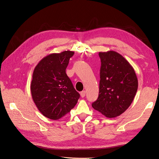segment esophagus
Listing matches in <instances>:
<instances>
[{
  "mask_svg": "<svg viewBox=\"0 0 159 159\" xmlns=\"http://www.w3.org/2000/svg\"><path fill=\"white\" fill-rule=\"evenodd\" d=\"M85 95H86V91L84 90V91H81V92H80V96H81V97H84Z\"/></svg>",
  "mask_w": 159,
  "mask_h": 159,
  "instance_id": "obj_1",
  "label": "esophagus"
}]
</instances>
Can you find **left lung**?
Returning a JSON list of instances; mask_svg holds the SVG:
<instances>
[{"instance_id": "8db88e82", "label": "left lung", "mask_w": 159, "mask_h": 159, "mask_svg": "<svg viewBox=\"0 0 159 159\" xmlns=\"http://www.w3.org/2000/svg\"><path fill=\"white\" fill-rule=\"evenodd\" d=\"M99 93L92 103L94 109L107 118H115L132 103L138 89L135 71L129 62L115 51L99 52Z\"/></svg>"}]
</instances>
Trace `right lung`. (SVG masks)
Here are the masks:
<instances>
[{
    "label": "right lung",
    "instance_id": "add662e5",
    "mask_svg": "<svg viewBox=\"0 0 159 159\" xmlns=\"http://www.w3.org/2000/svg\"><path fill=\"white\" fill-rule=\"evenodd\" d=\"M74 52L52 53L42 59L34 69L31 82L33 101L46 117L58 120L75 107L80 97L66 69Z\"/></svg>",
    "mask_w": 159,
    "mask_h": 159
}]
</instances>
